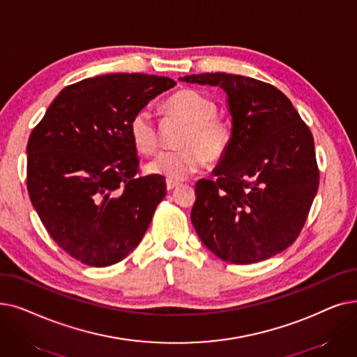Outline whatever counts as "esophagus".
I'll return each mask as SVG.
<instances>
[{
  "mask_svg": "<svg viewBox=\"0 0 357 357\" xmlns=\"http://www.w3.org/2000/svg\"><path fill=\"white\" fill-rule=\"evenodd\" d=\"M179 182H176V181H170V179H167L166 181V188H167V191H174L175 188H178L179 187Z\"/></svg>",
  "mask_w": 357,
  "mask_h": 357,
  "instance_id": "34e87169",
  "label": "esophagus"
}]
</instances>
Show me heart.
<instances>
[{
	"instance_id": "heart-1",
	"label": "heart",
	"mask_w": 357,
	"mask_h": 357,
	"mask_svg": "<svg viewBox=\"0 0 357 357\" xmlns=\"http://www.w3.org/2000/svg\"><path fill=\"white\" fill-rule=\"evenodd\" d=\"M167 107L190 126L179 146L167 150L149 165V172L170 181H183L203 167L207 160H222L231 143L229 123L217 116V105L203 93L182 89L167 100ZM132 144L142 154H153L159 147V131L149 107L137 111L130 121Z\"/></svg>"
}]
</instances>
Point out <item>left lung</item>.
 <instances>
[{
    "instance_id": "8db88e82",
    "label": "left lung",
    "mask_w": 357,
    "mask_h": 357,
    "mask_svg": "<svg viewBox=\"0 0 357 357\" xmlns=\"http://www.w3.org/2000/svg\"><path fill=\"white\" fill-rule=\"evenodd\" d=\"M181 82L222 87L231 143L215 179H199L191 222L208 250L231 264H254L299 236L319 185L314 137L273 84L226 73Z\"/></svg>"
}]
</instances>
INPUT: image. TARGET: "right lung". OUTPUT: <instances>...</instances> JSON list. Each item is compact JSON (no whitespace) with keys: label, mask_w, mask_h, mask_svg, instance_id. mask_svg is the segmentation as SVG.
Instances as JSON below:
<instances>
[{"label":"right lung","mask_w":357,"mask_h":357,"mask_svg":"<svg viewBox=\"0 0 357 357\" xmlns=\"http://www.w3.org/2000/svg\"><path fill=\"white\" fill-rule=\"evenodd\" d=\"M176 83L116 73L67 86L27 142V191L59 248L91 267L126 258L166 195L163 176L140 174L132 115Z\"/></svg>","instance_id":"right-lung-1"}]
</instances>
